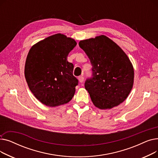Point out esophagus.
<instances>
[{
	"mask_svg": "<svg viewBox=\"0 0 158 158\" xmlns=\"http://www.w3.org/2000/svg\"><path fill=\"white\" fill-rule=\"evenodd\" d=\"M78 79H79V81L80 82H82L84 81V77L79 76V77H78Z\"/></svg>",
	"mask_w": 158,
	"mask_h": 158,
	"instance_id": "obj_1",
	"label": "esophagus"
}]
</instances>
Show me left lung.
I'll return each instance as SVG.
<instances>
[{
    "label": "left lung",
    "mask_w": 158,
    "mask_h": 158,
    "mask_svg": "<svg viewBox=\"0 0 158 158\" xmlns=\"http://www.w3.org/2000/svg\"><path fill=\"white\" fill-rule=\"evenodd\" d=\"M79 45L92 65L85 87L94 104L107 110L123 102L134 82V69L126 53L104 35L80 41Z\"/></svg>",
    "instance_id": "1"
}]
</instances>
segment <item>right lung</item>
Masks as SVG:
<instances>
[{
  "label": "right lung",
  "mask_w": 158,
  "mask_h": 158,
  "mask_svg": "<svg viewBox=\"0 0 158 158\" xmlns=\"http://www.w3.org/2000/svg\"><path fill=\"white\" fill-rule=\"evenodd\" d=\"M76 45L73 39L59 33L31 48L25 77L31 92L42 104L55 107L68 103L73 97L79 81L73 76V64L67 57Z\"/></svg>",
  "instance_id": "obj_1"
}]
</instances>
